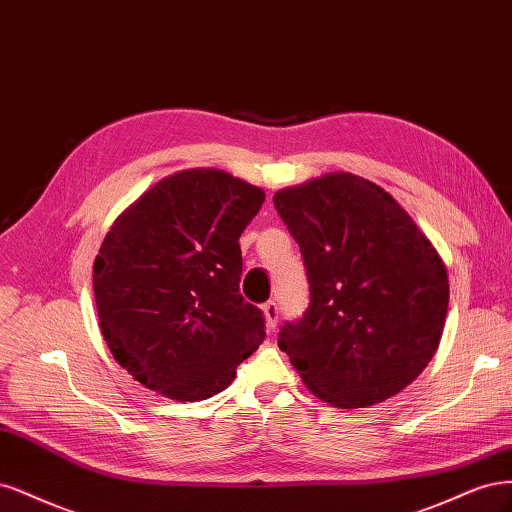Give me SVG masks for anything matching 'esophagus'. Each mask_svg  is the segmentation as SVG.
<instances>
[{
  "mask_svg": "<svg viewBox=\"0 0 512 512\" xmlns=\"http://www.w3.org/2000/svg\"><path fill=\"white\" fill-rule=\"evenodd\" d=\"M263 315H266V325H268V329L272 332V329H274L276 323H278V315H280L278 304H276V302L263 304Z\"/></svg>",
  "mask_w": 512,
  "mask_h": 512,
  "instance_id": "esophagus-1",
  "label": "esophagus"
}]
</instances>
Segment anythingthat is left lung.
Here are the masks:
<instances>
[{"instance_id": "obj_1", "label": "left lung", "mask_w": 512, "mask_h": 512, "mask_svg": "<svg viewBox=\"0 0 512 512\" xmlns=\"http://www.w3.org/2000/svg\"><path fill=\"white\" fill-rule=\"evenodd\" d=\"M298 242L310 302L278 346L317 398L366 408L400 393L430 364L449 308L432 242L370 180L334 172L274 195Z\"/></svg>"}]
</instances>
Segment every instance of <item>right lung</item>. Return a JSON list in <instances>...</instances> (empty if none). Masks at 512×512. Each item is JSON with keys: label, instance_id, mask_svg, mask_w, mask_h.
<instances>
[{"label": "right lung", "instance_id": "obj_1", "mask_svg": "<svg viewBox=\"0 0 512 512\" xmlns=\"http://www.w3.org/2000/svg\"><path fill=\"white\" fill-rule=\"evenodd\" d=\"M266 193L221 170H185L114 221L93 263L102 334L144 387L206 400L266 338L240 293V236Z\"/></svg>", "mask_w": 512, "mask_h": 512}]
</instances>
